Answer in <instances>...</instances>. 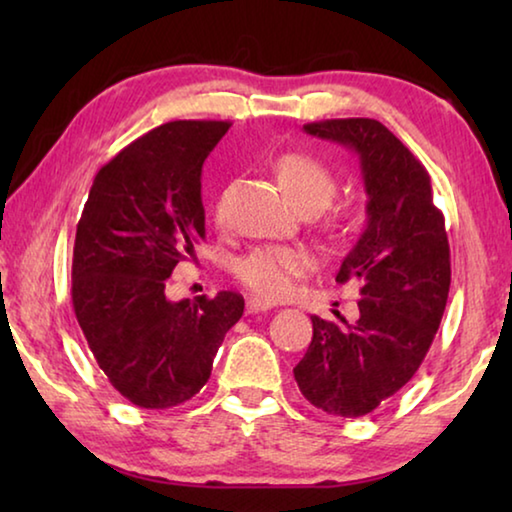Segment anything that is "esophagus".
Here are the masks:
<instances>
[{
  "instance_id": "1",
  "label": "esophagus",
  "mask_w": 512,
  "mask_h": 512,
  "mask_svg": "<svg viewBox=\"0 0 512 512\" xmlns=\"http://www.w3.org/2000/svg\"><path fill=\"white\" fill-rule=\"evenodd\" d=\"M246 309H248V314H257V311H268V309H273V305H271V302H266V300L250 298V300H248V305H246Z\"/></svg>"
}]
</instances>
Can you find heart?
I'll return each mask as SVG.
<instances>
[{
	"label": "heart",
	"instance_id": "heart-1",
	"mask_svg": "<svg viewBox=\"0 0 512 512\" xmlns=\"http://www.w3.org/2000/svg\"><path fill=\"white\" fill-rule=\"evenodd\" d=\"M275 173L284 192L298 210L320 212L332 203L336 178L325 162L307 153H284L275 160ZM228 189L216 196L214 219L223 223L228 214ZM314 259L302 248L262 246L250 250L235 264V275L255 296L264 300H282L296 287V277L305 275Z\"/></svg>",
	"mask_w": 512,
	"mask_h": 512
}]
</instances>
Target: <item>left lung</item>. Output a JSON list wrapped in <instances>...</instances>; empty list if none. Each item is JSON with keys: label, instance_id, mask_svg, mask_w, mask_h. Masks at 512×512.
Instances as JSON below:
<instances>
[{"label": "left lung", "instance_id": "left-lung-1", "mask_svg": "<svg viewBox=\"0 0 512 512\" xmlns=\"http://www.w3.org/2000/svg\"><path fill=\"white\" fill-rule=\"evenodd\" d=\"M305 133L359 155L368 221L336 273L361 284L359 318L341 327L311 316L314 336L293 375L316 409L359 418L409 384L438 332L452 282L445 216L427 169L381 121L325 119Z\"/></svg>", "mask_w": 512, "mask_h": 512}]
</instances>
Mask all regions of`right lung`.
Returning <instances> with one entry per match:
<instances>
[{"mask_svg": "<svg viewBox=\"0 0 512 512\" xmlns=\"http://www.w3.org/2000/svg\"><path fill=\"white\" fill-rule=\"evenodd\" d=\"M230 121H169L94 178L76 225L72 305L103 375L140 409L201 391L244 298L171 300V273L205 239L201 171Z\"/></svg>", "mask_w": 512, "mask_h": 512, "instance_id": "right-lung-1", "label": "right lung"}]
</instances>
